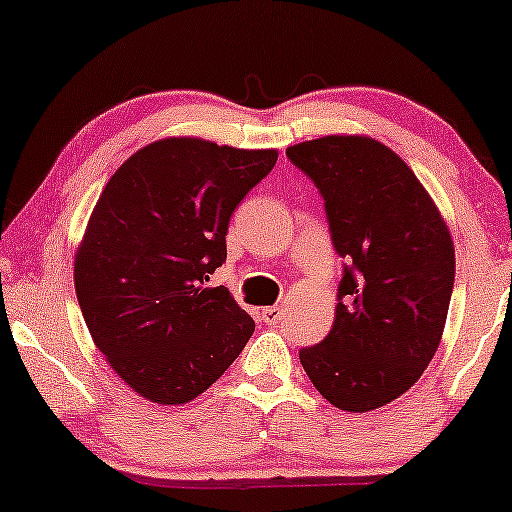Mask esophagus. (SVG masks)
Returning a JSON list of instances; mask_svg holds the SVG:
<instances>
[{
  "label": "esophagus",
  "instance_id": "obj_1",
  "mask_svg": "<svg viewBox=\"0 0 512 512\" xmlns=\"http://www.w3.org/2000/svg\"><path fill=\"white\" fill-rule=\"evenodd\" d=\"M261 317H263V321L268 326H275V324H279V319L284 317V310H282V307H277V305L265 307V310L261 312Z\"/></svg>",
  "mask_w": 512,
  "mask_h": 512
}]
</instances>
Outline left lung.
Wrapping results in <instances>:
<instances>
[{
	"label": "left lung",
	"mask_w": 512,
	"mask_h": 512,
	"mask_svg": "<svg viewBox=\"0 0 512 512\" xmlns=\"http://www.w3.org/2000/svg\"><path fill=\"white\" fill-rule=\"evenodd\" d=\"M286 156L319 188L347 261L331 333L300 349V363L335 408H382L422 377L443 338L450 230L415 172L373 137L328 135Z\"/></svg>",
	"instance_id": "left-lung-1"
}]
</instances>
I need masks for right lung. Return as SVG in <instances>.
<instances>
[{"label":"right lung","mask_w":512,"mask_h":512,"mask_svg":"<svg viewBox=\"0 0 512 512\" xmlns=\"http://www.w3.org/2000/svg\"><path fill=\"white\" fill-rule=\"evenodd\" d=\"M277 163L275 149L167 137L107 181L74 258V286L97 349L151 403L212 387L254 333L226 286L230 216Z\"/></svg>","instance_id":"1"}]
</instances>
